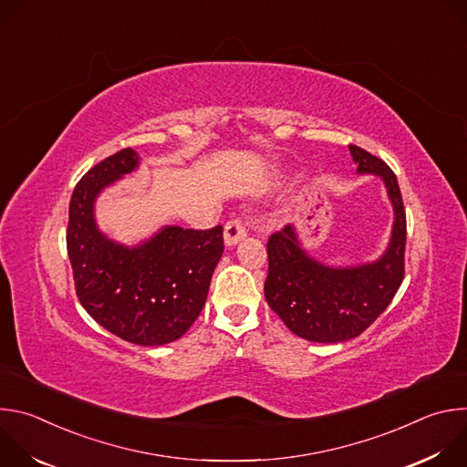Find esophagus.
I'll return each instance as SVG.
<instances>
[{
    "label": "esophagus",
    "instance_id": "34e87169",
    "mask_svg": "<svg viewBox=\"0 0 467 467\" xmlns=\"http://www.w3.org/2000/svg\"><path fill=\"white\" fill-rule=\"evenodd\" d=\"M245 236V227L242 225L240 220H231L225 223V231H223V240L225 245H236L242 238Z\"/></svg>",
    "mask_w": 467,
    "mask_h": 467
}]
</instances>
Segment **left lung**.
Listing matches in <instances>:
<instances>
[{
  "mask_svg": "<svg viewBox=\"0 0 467 467\" xmlns=\"http://www.w3.org/2000/svg\"><path fill=\"white\" fill-rule=\"evenodd\" d=\"M358 173L382 179L393 207L389 244L380 258L351 268H332L312 258L294 225L268 240L264 296L294 335L317 344L351 340L386 310L405 277L407 214L389 166L358 146H349Z\"/></svg>",
  "mask_w": 467,
  "mask_h": 467,
  "instance_id": "left-lung-1",
  "label": "left lung"
}]
</instances>
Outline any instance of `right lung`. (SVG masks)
I'll return each instance as SVG.
<instances>
[{"mask_svg": "<svg viewBox=\"0 0 467 467\" xmlns=\"http://www.w3.org/2000/svg\"><path fill=\"white\" fill-rule=\"evenodd\" d=\"M139 162V153L125 148L81 177L70 199L66 247L85 310L125 342L164 346L181 338L203 310L223 253V227L168 225L132 247L103 234L94 218L96 197Z\"/></svg>", "mask_w": 467, "mask_h": 467, "instance_id": "obj_1", "label": "right lung"}]
</instances>
